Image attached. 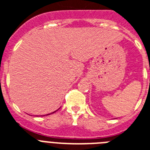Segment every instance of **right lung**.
<instances>
[{
	"mask_svg": "<svg viewBox=\"0 0 150 150\" xmlns=\"http://www.w3.org/2000/svg\"><path fill=\"white\" fill-rule=\"evenodd\" d=\"M56 111H57V110H56ZM56 111H55V112H56ZM50 114H51V113H50ZM50 114H47V115H50Z\"/></svg>",
	"mask_w": 150,
	"mask_h": 150,
	"instance_id": "add662e5",
	"label": "right lung"
}]
</instances>
